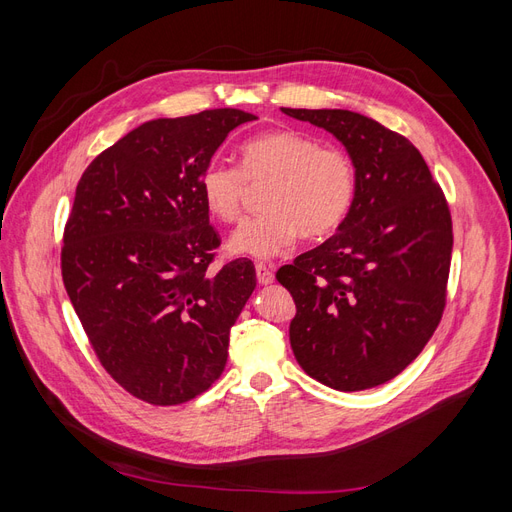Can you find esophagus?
I'll return each mask as SVG.
<instances>
[{
    "label": "esophagus",
    "mask_w": 512,
    "mask_h": 512,
    "mask_svg": "<svg viewBox=\"0 0 512 512\" xmlns=\"http://www.w3.org/2000/svg\"><path fill=\"white\" fill-rule=\"evenodd\" d=\"M256 277H258V284L267 286V284L273 282L275 275H273V269L269 265H262V262H258V265H256Z\"/></svg>",
    "instance_id": "1"
}]
</instances>
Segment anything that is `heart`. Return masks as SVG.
<instances>
[{
	"mask_svg": "<svg viewBox=\"0 0 512 512\" xmlns=\"http://www.w3.org/2000/svg\"><path fill=\"white\" fill-rule=\"evenodd\" d=\"M241 168L211 162L198 179L207 211L220 222H237L247 183L262 188V207L230 239V250L254 258L286 252L303 235L324 239L346 222L356 198V168L342 147L320 145L301 130H269L239 149Z\"/></svg>",
	"mask_w": 512,
	"mask_h": 512,
	"instance_id": "obj_1",
	"label": "heart"
}]
</instances>
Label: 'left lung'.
<instances>
[{
	"label": "left lung",
	"mask_w": 512,
	"mask_h": 512,
	"mask_svg": "<svg viewBox=\"0 0 512 512\" xmlns=\"http://www.w3.org/2000/svg\"><path fill=\"white\" fill-rule=\"evenodd\" d=\"M282 111L331 132L356 168L346 222L275 275L297 305L290 346L305 374L331 389H374L401 374L438 329L451 211L406 136L342 108Z\"/></svg>",
	"instance_id": "left-lung-1"
}]
</instances>
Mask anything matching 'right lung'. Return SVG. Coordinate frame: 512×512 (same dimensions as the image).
Here are the masks:
<instances>
[{
	"label": "right lung",
	"instance_id": "1",
	"mask_svg": "<svg viewBox=\"0 0 512 512\" xmlns=\"http://www.w3.org/2000/svg\"><path fill=\"white\" fill-rule=\"evenodd\" d=\"M252 113L213 108L134 128L91 162L64 230L61 277L98 361L130 395L177 406L222 376L252 260L211 271L220 235L198 179Z\"/></svg>",
	"mask_w": 512,
	"mask_h": 512
}]
</instances>
